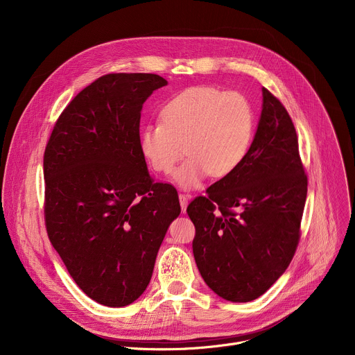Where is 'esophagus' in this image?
<instances>
[{
  "label": "esophagus",
  "mask_w": 355,
  "mask_h": 355,
  "mask_svg": "<svg viewBox=\"0 0 355 355\" xmlns=\"http://www.w3.org/2000/svg\"><path fill=\"white\" fill-rule=\"evenodd\" d=\"M178 199H180V205H181V211L182 214L187 212V207H188V196L184 193H178Z\"/></svg>",
  "instance_id": "esophagus-1"
}]
</instances>
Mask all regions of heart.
I'll return each mask as SVG.
<instances>
[{"mask_svg": "<svg viewBox=\"0 0 355 355\" xmlns=\"http://www.w3.org/2000/svg\"><path fill=\"white\" fill-rule=\"evenodd\" d=\"M160 119L143 126L140 151L160 174L171 173L187 151L188 160L174 173L185 189L196 188L209 174H233L248 153L256 126L254 110L243 94L211 85L189 87L170 98Z\"/></svg>", "mask_w": 355, "mask_h": 355, "instance_id": "1", "label": "heart"}]
</instances>
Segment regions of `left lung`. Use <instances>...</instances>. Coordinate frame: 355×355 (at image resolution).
Instances as JSON below:
<instances>
[{
	"label": "left lung",
	"instance_id": "obj_1",
	"mask_svg": "<svg viewBox=\"0 0 355 355\" xmlns=\"http://www.w3.org/2000/svg\"><path fill=\"white\" fill-rule=\"evenodd\" d=\"M207 193L187 208L195 225L196 267L218 296L254 300L288 268L308 193L292 119L264 87L260 121L244 162Z\"/></svg>",
	"mask_w": 355,
	"mask_h": 355
}]
</instances>
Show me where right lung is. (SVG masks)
<instances>
[{
  "label": "right lung",
  "mask_w": 355,
  "mask_h": 355,
  "mask_svg": "<svg viewBox=\"0 0 355 355\" xmlns=\"http://www.w3.org/2000/svg\"><path fill=\"white\" fill-rule=\"evenodd\" d=\"M167 84L147 73L99 77L66 107L44 150L49 239L104 306H128L146 291L181 214L175 188L153 182L139 146L143 104Z\"/></svg>",
  "instance_id": "obj_1"
}]
</instances>
